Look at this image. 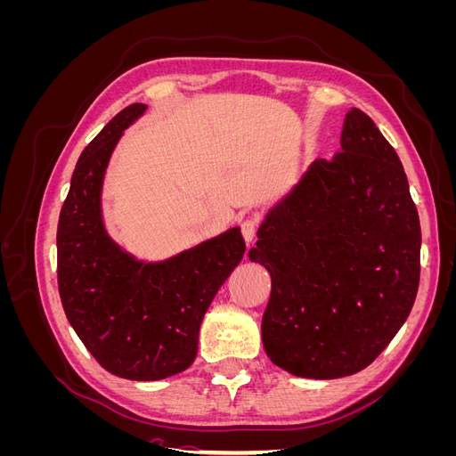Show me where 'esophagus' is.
Listing matches in <instances>:
<instances>
[{
    "label": "esophagus",
    "mask_w": 456,
    "mask_h": 456,
    "mask_svg": "<svg viewBox=\"0 0 456 456\" xmlns=\"http://www.w3.org/2000/svg\"><path fill=\"white\" fill-rule=\"evenodd\" d=\"M256 230H258V220L256 218H245L241 220V233L245 241H253L256 236Z\"/></svg>",
    "instance_id": "34e87169"
}]
</instances>
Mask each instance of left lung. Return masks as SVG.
Masks as SVG:
<instances>
[{"mask_svg": "<svg viewBox=\"0 0 456 456\" xmlns=\"http://www.w3.org/2000/svg\"><path fill=\"white\" fill-rule=\"evenodd\" d=\"M249 258L272 275L270 360L305 379L365 369L407 320L420 280V223L392 144L352 108L333 159H315L258 228Z\"/></svg>", "mask_w": 456, "mask_h": 456, "instance_id": "obj_1", "label": "left lung"}]
</instances>
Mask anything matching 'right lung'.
<instances>
[{
    "instance_id": "1",
    "label": "right lung",
    "mask_w": 456,
    "mask_h": 456,
    "mask_svg": "<svg viewBox=\"0 0 456 456\" xmlns=\"http://www.w3.org/2000/svg\"><path fill=\"white\" fill-rule=\"evenodd\" d=\"M146 110L131 104L81 151L57 228V278L68 322L106 370L159 380L188 369L200 325L216 291L240 265V228L165 262L134 260L106 236L101 188L123 129Z\"/></svg>"
}]
</instances>
